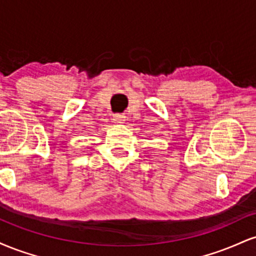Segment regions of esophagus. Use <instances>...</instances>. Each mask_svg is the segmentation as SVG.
Segmentation results:
<instances>
[{
	"label": "esophagus",
	"mask_w": 256,
	"mask_h": 256,
	"mask_svg": "<svg viewBox=\"0 0 256 256\" xmlns=\"http://www.w3.org/2000/svg\"><path fill=\"white\" fill-rule=\"evenodd\" d=\"M113 120H114V122H118V124H120V122H124L125 116H122V114H114Z\"/></svg>",
	"instance_id": "1"
}]
</instances>
